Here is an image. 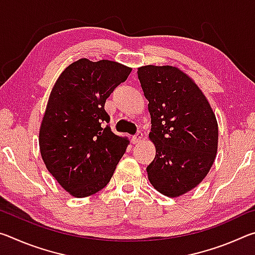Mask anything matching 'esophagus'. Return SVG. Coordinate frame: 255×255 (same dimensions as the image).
Segmentation results:
<instances>
[{
    "instance_id": "1",
    "label": "esophagus",
    "mask_w": 255,
    "mask_h": 255,
    "mask_svg": "<svg viewBox=\"0 0 255 255\" xmlns=\"http://www.w3.org/2000/svg\"><path fill=\"white\" fill-rule=\"evenodd\" d=\"M141 138H143V132H141L140 130H139V131H137L136 135H133V136H132V139H131V140H132V144H137V143H139Z\"/></svg>"
}]
</instances>
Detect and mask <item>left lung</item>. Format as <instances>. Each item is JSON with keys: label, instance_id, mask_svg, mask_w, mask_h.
<instances>
[{"label": "left lung", "instance_id": "left-lung-1", "mask_svg": "<svg viewBox=\"0 0 255 255\" xmlns=\"http://www.w3.org/2000/svg\"><path fill=\"white\" fill-rule=\"evenodd\" d=\"M148 100L149 138L156 148L146 167L153 187L167 197L196 188L215 161L218 126L210 105L190 77L173 66L137 71Z\"/></svg>", "mask_w": 255, "mask_h": 255}]
</instances>
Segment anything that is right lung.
Returning <instances> with one entry per match:
<instances>
[{
	"label": "right lung",
	"instance_id": "obj_1",
	"mask_svg": "<svg viewBox=\"0 0 255 255\" xmlns=\"http://www.w3.org/2000/svg\"><path fill=\"white\" fill-rule=\"evenodd\" d=\"M131 68L111 60L82 58L71 64L51 90L39 131L41 157L72 196L94 195L109 183L127 140L108 124L105 103Z\"/></svg>",
	"mask_w": 255,
	"mask_h": 255
}]
</instances>
